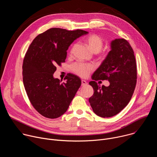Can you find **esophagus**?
<instances>
[{
    "instance_id": "1",
    "label": "esophagus",
    "mask_w": 157,
    "mask_h": 157,
    "mask_svg": "<svg viewBox=\"0 0 157 157\" xmlns=\"http://www.w3.org/2000/svg\"><path fill=\"white\" fill-rule=\"evenodd\" d=\"M87 84V82L86 81H84V80H82L81 81V85L82 86H86Z\"/></svg>"
}]
</instances>
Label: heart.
Segmentation results:
<instances>
[{"mask_svg": "<svg viewBox=\"0 0 157 157\" xmlns=\"http://www.w3.org/2000/svg\"><path fill=\"white\" fill-rule=\"evenodd\" d=\"M86 41L89 48L94 53H98L103 47V40L97 34H92L88 36L86 38ZM73 48H72L71 53L73 52ZM94 70V65L83 63H76L71 66L72 72L81 78L87 77Z\"/></svg>", "mask_w": 157, "mask_h": 157, "instance_id": "heart-1", "label": "heart"}]
</instances>
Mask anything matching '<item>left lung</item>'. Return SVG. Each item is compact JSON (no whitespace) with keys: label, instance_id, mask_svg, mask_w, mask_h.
<instances>
[{"label":"left lung","instance_id":"left-lung-1","mask_svg":"<svg viewBox=\"0 0 157 157\" xmlns=\"http://www.w3.org/2000/svg\"><path fill=\"white\" fill-rule=\"evenodd\" d=\"M137 64L129 43L124 38L111 42V50L94 73L89 84L94 94L89 102L94 113L101 117H113L127 106L137 83ZM108 80L110 85L101 87L96 81Z\"/></svg>","mask_w":157,"mask_h":157}]
</instances>
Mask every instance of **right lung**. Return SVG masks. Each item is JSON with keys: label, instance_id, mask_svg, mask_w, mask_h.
<instances>
[{"label": "right lung", "instance_id": "right-lung-1", "mask_svg": "<svg viewBox=\"0 0 157 157\" xmlns=\"http://www.w3.org/2000/svg\"><path fill=\"white\" fill-rule=\"evenodd\" d=\"M88 32L52 28L39 34L29 46L22 65L28 98L39 114L48 119L62 116L81 86V79L68 73L61 82L53 78L56 66L65 62L70 44Z\"/></svg>", "mask_w": 157, "mask_h": 157}]
</instances>
